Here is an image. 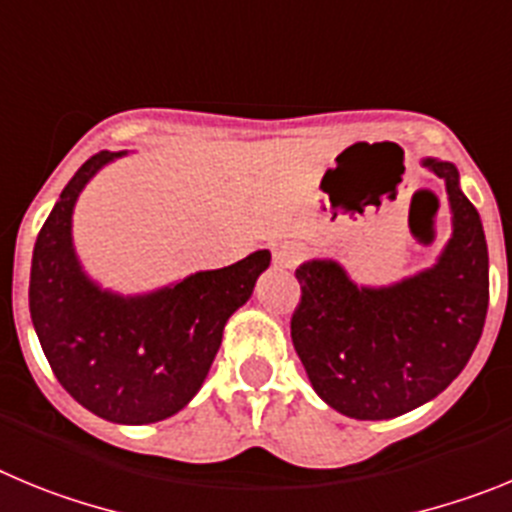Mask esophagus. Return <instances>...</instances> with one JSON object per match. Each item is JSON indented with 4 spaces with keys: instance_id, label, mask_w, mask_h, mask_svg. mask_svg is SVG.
Wrapping results in <instances>:
<instances>
[{
    "instance_id": "esophagus-1",
    "label": "esophagus",
    "mask_w": 512,
    "mask_h": 512,
    "mask_svg": "<svg viewBox=\"0 0 512 512\" xmlns=\"http://www.w3.org/2000/svg\"><path fill=\"white\" fill-rule=\"evenodd\" d=\"M303 257V247L296 242H285L273 252V262L278 267H296Z\"/></svg>"
}]
</instances>
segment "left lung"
Masks as SVG:
<instances>
[{
    "label": "left lung",
    "mask_w": 512,
    "mask_h": 512,
    "mask_svg": "<svg viewBox=\"0 0 512 512\" xmlns=\"http://www.w3.org/2000/svg\"><path fill=\"white\" fill-rule=\"evenodd\" d=\"M444 178L451 237L436 262L390 285H357L336 260L298 265L301 303L290 339L313 390L357 421H388L434 400L480 342L490 301L482 219L449 160L423 158Z\"/></svg>",
    "instance_id": "obj_1"
}]
</instances>
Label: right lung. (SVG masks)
Listing matches in <instances>:
<instances>
[{
  "instance_id": "add662e5",
  "label": "right lung",
  "mask_w": 512,
  "mask_h": 512,
  "mask_svg": "<svg viewBox=\"0 0 512 512\" xmlns=\"http://www.w3.org/2000/svg\"><path fill=\"white\" fill-rule=\"evenodd\" d=\"M101 150L76 170L32 250L30 316L55 377L86 411L142 426L176 416L201 390L224 326L250 301L270 252L199 270L150 293L122 296L89 278L73 247V209L104 165Z\"/></svg>"
}]
</instances>
